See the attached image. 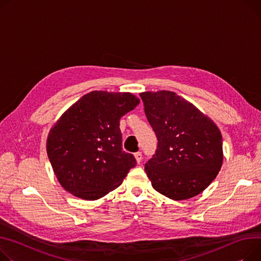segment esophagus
<instances>
[{
  "mask_svg": "<svg viewBox=\"0 0 261 261\" xmlns=\"http://www.w3.org/2000/svg\"><path fill=\"white\" fill-rule=\"evenodd\" d=\"M134 156H135V160H136V162L140 164L141 162H142V160H143V154H142V152H136L135 154H134Z\"/></svg>",
  "mask_w": 261,
  "mask_h": 261,
  "instance_id": "1",
  "label": "esophagus"
}]
</instances>
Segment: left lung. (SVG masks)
I'll list each match as a JSON object with an SVG mask.
<instances>
[{
    "mask_svg": "<svg viewBox=\"0 0 261 261\" xmlns=\"http://www.w3.org/2000/svg\"><path fill=\"white\" fill-rule=\"evenodd\" d=\"M158 137V149L145 164L152 187L174 200L201 193L221 168L222 137L213 120L172 91L140 94Z\"/></svg>",
    "mask_w": 261,
    "mask_h": 261,
    "instance_id": "obj_1",
    "label": "left lung"
}]
</instances>
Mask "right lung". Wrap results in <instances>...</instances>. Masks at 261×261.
<instances>
[{
    "label": "right lung",
    "instance_id": "add662e5",
    "mask_svg": "<svg viewBox=\"0 0 261 261\" xmlns=\"http://www.w3.org/2000/svg\"><path fill=\"white\" fill-rule=\"evenodd\" d=\"M138 103L128 92L91 91L51 128L47 154L61 186L72 195L95 200L117 188L136 161L123 151L119 119Z\"/></svg>",
    "mask_w": 261,
    "mask_h": 261
}]
</instances>
